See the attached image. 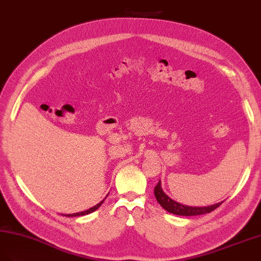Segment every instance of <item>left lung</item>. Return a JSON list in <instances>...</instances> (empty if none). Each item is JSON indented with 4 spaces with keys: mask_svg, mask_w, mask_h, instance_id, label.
<instances>
[{
    "mask_svg": "<svg viewBox=\"0 0 261 261\" xmlns=\"http://www.w3.org/2000/svg\"><path fill=\"white\" fill-rule=\"evenodd\" d=\"M154 196L158 201V203L163 206L167 212L172 213L174 215H182V216H194V215H202L212 212L215 208H217L221 204L224 202H218L213 205L208 206H189L185 205V204H181L177 201L172 200L170 196H168L165 192L163 188H161V181L159 180L158 185L154 187Z\"/></svg>",
    "mask_w": 261,
    "mask_h": 261,
    "instance_id": "8db88e82",
    "label": "left lung"
}]
</instances>
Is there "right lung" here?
<instances>
[{
  "instance_id": "add662e5",
  "label": "right lung",
  "mask_w": 261,
  "mask_h": 261,
  "mask_svg": "<svg viewBox=\"0 0 261 261\" xmlns=\"http://www.w3.org/2000/svg\"><path fill=\"white\" fill-rule=\"evenodd\" d=\"M107 198H108V195L105 196V198H104L100 203L96 204V205H94L93 207H91V208H89V210H87V211H83V212H80V213H74V214H66L65 216H68V217H70V216H71V217H73V216H83V215H87V214L92 213V212H94V211H96L98 207H100V206L102 205L103 202L105 201V199H107Z\"/></svg>"
}]
</instances>
